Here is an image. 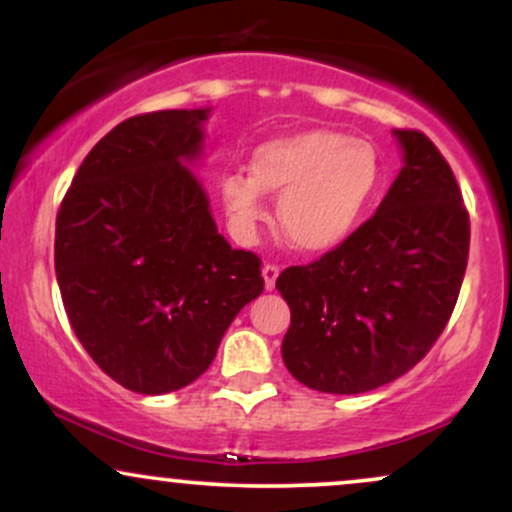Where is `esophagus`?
Here are the masks:
<instances>
[{
  "label": "esophagus",
  "mask_w": 512,
  "mask_h": 512,
  "mask_svg": "<svg viewBox=\"0 0 512 512\" xmlns=\"http://www.w3.org/2000/svg\"><path fill=\"white\" fill-rule=\"evenodd\" d=\"M279 264H272V262H267L262 267V276H264V289L267 291H272L274 289V284H276V276H279Z\"/></svg>",
  "instance_id": "1"
}]
</instances>
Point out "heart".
I'll list each match as a JSON object with an SVG mask.
<instances>
[{"label":"heart","mask_w":512,"mask_h":512,"mask_svg":"<svg viewBox=\"0 0 512 512\" xmlns=\"http://www.w3.org/2000/svg\"><path fill=\"white\" fill-rule=\"evenodd\" d=\"M383 182V156L366 139L305 129L262 144L252 154L250 173H226L219 192L240 238H252L267 221V192L279 197V226L293 248L330 252L361 228Z\"/></svg>","instance_id":"heart-1"}]
</instances>
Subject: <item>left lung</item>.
<instances>
[{"label": "left lung", "mask_w": 512, "mask_h": 512, "mask_svg": "<svg viewBox=\"0 0 512 512\" xmlns=\"http://www.w3.org/2000/svg\"><path fill=\"white\" fill-rule=\"evenodd\" d=\"M404 166L378 211L320 260L276 279L291 308L281 344L298 383L358 395L392 383L448 325L469 257L452 168L419 129H395Z\"/></svg>", "instance_id": "1"}]
</instances>
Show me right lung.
Returning <instances> with one entry per match:
<instances>
[{
  "mask_svg": "<svg viewBox=\"0 0 512 512\" xmlns=\"http://www.w3.org/2000/svg\"><path fill=\"white\" fill-rule=\"evenodd\" d=\"M207 115L120 122L88 151L57 211L55 272L72 330L105 375L142 395L197 380L264 291L260 257L226 243L182 166L202 151Z\"/></svg>",
  "mask_w": 512,
  "mask_h": 512,
  "instance_id": "obj_1",
  "label": "right lung"
}]
</instances>
